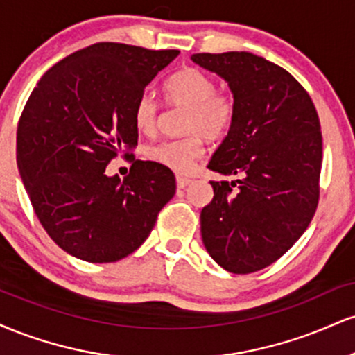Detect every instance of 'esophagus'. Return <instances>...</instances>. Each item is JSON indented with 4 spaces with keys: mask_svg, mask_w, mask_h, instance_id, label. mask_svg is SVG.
Returning a JSON list of instances; mask_svg holds the SVG:
<instances>
[{
    "mask_svg": "<svg viewBox=\"0 0 355 355\" xmlns=\"http://www.w3.org/2000/svg\"><path fill=\"white\" fill-rule=\"evenodd\" d=\"M190 182H191L190 178L189 177H183V175H178V177H177V187H178V189H185V187L189 185Z\"/></svg>",
    "mask_w": 355,
    "mask_h": 355,
    "instance_id": "1",
    "label": "esophagus"
}]
</instances>
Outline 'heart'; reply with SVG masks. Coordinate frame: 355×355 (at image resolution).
I'll use <instances>...</instances> for the list:
<instances>
[{
    "label": "heart",
    "instance_id": "obj_1",
    "mask_svg": "<svg viewBox=\"0 0 355 355\" xmlns=\"http://www.w3.org/2000/svg\"><path fill=\"white\" fill-rule=\"evenodd\" d=\"M164 93L168 103L187 108L183 130L189 135L148 146L146 157L173 172L185 173L202 157L205 137L220 140L230 132L237 116V103L229 92L217 89L214 76L195 67H187L170 76L164 85ZM158 110L160 107L150 93L140 95L133 107V123L138 132H153Z\"/></svg>",
    "mask_w": 355,
    "mask_h": 355
}]
</instances>
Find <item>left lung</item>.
Listing matches in <instances>:
<instances>
[{
  "mask_svg": "<svg viewBox=\"0 0 355 355\" xmlns=\"http://www.w3.org/2000/svg\"><path fill=\"white\" fill-rule=\"evenodd\" d=\"M191 61L229 83L237 116L209 168L237 175L210 182L202 240L232 274L262 270L309 227L319 203L322 133L311 96L279 64L247 51L197 53Z\"/></svg>",
  "mask_w": 355,
  "mask_h": 355,
  "instance_id": "left-lung-1",
  "label": "left lung"
}]
</instances>
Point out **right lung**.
<instances>
[{
    "instance_id": "right-lung-1",
    "label": "right lung",
    "mask_w": 355,
    "mask_h": 355,
    "mask_svg": "<svg viewBox=\"0 0 355 355\" xmlns=\"http://www.w3.org/2000/svg\"><path fill=\"white\" fill-rule=\"evenodd\" d=\"M178 50L95 43L40 78L16 132V162L43 229L64 252L92 263L116 262L152 232L175 195V175L133 162L108 177L116 155L135 148L133 107Z\"/></svg>"
}]
</instances>
